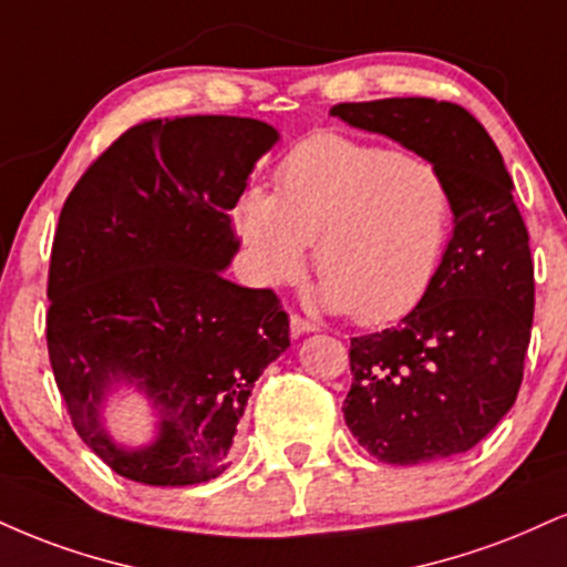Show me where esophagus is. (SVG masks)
Returning <instances> with one entry per match:
<instances>
[{
	"label": "esophagus",
	"mask_w": 567,
	"mask_h": 567,
	"mask_svg": "<svg viewBox=\"0 0 567 567\" xmlns=\"http://www.w3.org/2000/svg\"><path fill=\"white\" fill-rule=\"evenodd\" d=\"M319 327L313 324V322H309V319H303L301 313H290V332L292 336H306V332H317Z\"/></svg>",
	"instance_id": "1"
}]
</instances>
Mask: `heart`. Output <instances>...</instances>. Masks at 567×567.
<instances>
[{
	"label": "heart",
	"instance_id": "obj_1",
	"mask_svg": "<svg viewBox=\"0 0 567 567\" xmlns=\"http://www.w3.org/2000/svg\"><path fill=\"white\" fill-rule=\"evenodd\" d=\"M275 182V195L248 189L235 214L261 282L296 279L317 243L322 303L361 324L404 317L433 288L454 224L435 163L319 132L285 155Z\"/></svg>",
	"mask_w": 567,
	"mask_h": 567
}]
</instances>
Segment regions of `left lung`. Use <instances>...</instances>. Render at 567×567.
<instances>
[{"mask_svg":"<svg viewBox=\"0 0 567 567\" xmlns=\"http://www.w3.org/2000/svg\"><path fill=\"white\" fill-rule=\"evenodd\" d=\"M330 113L435 163L454 193L433 288L391 330L351 338L346 425L388 465L462 454L513 409L530 343L534 258L513 179L481 121L454 102H340Z\"/></svg>","mask_w":567,"mask_h":567,"instance_id":"obj_1","label":"left lung"}]
</instances>
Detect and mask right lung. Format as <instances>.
I'll return each mask as SVG.
<instances>
[{
    "instance_id": "right-lung-1",
    "label": "right lung",
    "mask_w": 567,
    "mask_h": 567,
    "mask_svg": "<svg viewBox=\"0 0 567 567\" xmlns=\"http://www.w3.org/2000/svg\"><path fill=\"white\" fill-rule=\"evenodd\" d=\"M277 128L237 115L145 121L68 195L47 282V349L81 441L128 481L195 486L229 467L248 395L290 346L275 290L221 275L240 248L229 210ZM154 406L159 439L115 444L101 422L113 384Z\"/></svg>"
}]
</instances>
